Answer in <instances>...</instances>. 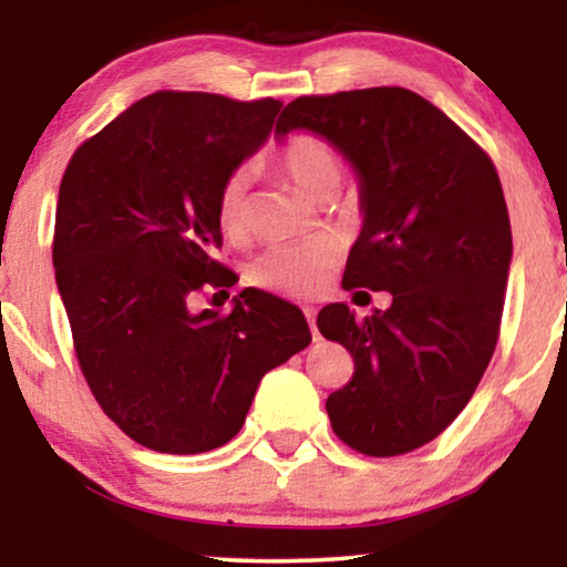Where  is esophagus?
Returning <instances> with one entry per match:
<instances>
[{"label":"esophagus","instance_id":"obj_1","mask_svg":"<svg viewBox=\"0 0 567 567\" xmlns=\"http://www.w3.org/2000/svg\"><path fill=\"white\" fill-rule=\"evenodd\" d=\"M305 317H307V322H309V330H312V336L317 338L320 336V332H317V312L312 307H305Z\"/></svg>","mask_w":567,"mask_h":567}]
</instances>
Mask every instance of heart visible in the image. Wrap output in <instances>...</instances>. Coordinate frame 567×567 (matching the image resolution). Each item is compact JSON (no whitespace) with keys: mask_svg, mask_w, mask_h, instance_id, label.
<instances>
[{"mask_svg":"<svg viewBox=\"0 0 567 567\" xmlns=\"http://www.w3.org/2000/svg\"><path fill=\"white\" fill-rule=\"evenodd\" d=\"M278 165L307 193L309 198H330L343 181V159L338 150L315 134H293L278 150ZM216 224L224 237L239 239L250 224V200H247V173L235 169L221 183L216 196ZM336 266V252L324 239L305 243H281L268 247L250 266V281L258 289L286 293V297H309L320 291Z\"/></svg>","mask_w":567,"mask_h":567,"instance_id":"heart-1","label":"heart"}]
</instances>
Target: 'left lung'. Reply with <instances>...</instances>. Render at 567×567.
<instances>
[{
    "mask_svg": "<svg viewBox=\"0 0 567 567\" xmlns=\"http://www.w3.org/2000/svg\"><path fill=\"white\" fill-rule=\"evenodd\" d=\"M293 128L328 138L359 175L363 227L343 289L392 293L363 320L346 305L317 317L353 355L351 382L324 402L330 425L361 454H408L462 413L498 343L514 252L498 173L405 87L297 97L276 134Z\"/></svg>",
    "mask_w": 567,
    "mask_h": 567,
    "instance_id": "left-lung-1",
    "label": "left lung"
}]
</instances>
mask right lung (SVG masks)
I'll use <instances>...</instances> for the list:
<instances>
[{
    "label": "right lung",
    "mask_w": 567,
    "mask_h": 567,
    "mask_svg": "<svg viewBox=\"0 0 567 567\" xmlns=\"http://www.w3.org/2000/svg\"><path fill=\"white\" fill-rule=\"evenodd\" d=\"M281 105L154 92L76 146L61 177L53 268L76 361L103 413L154 452L227 444L260 379L312 340L299 307L260 289L227 315L188 307L237 281L214 258L216 196Z\"/></svg>",
    "instance_id": "1"
}]
</instances>
